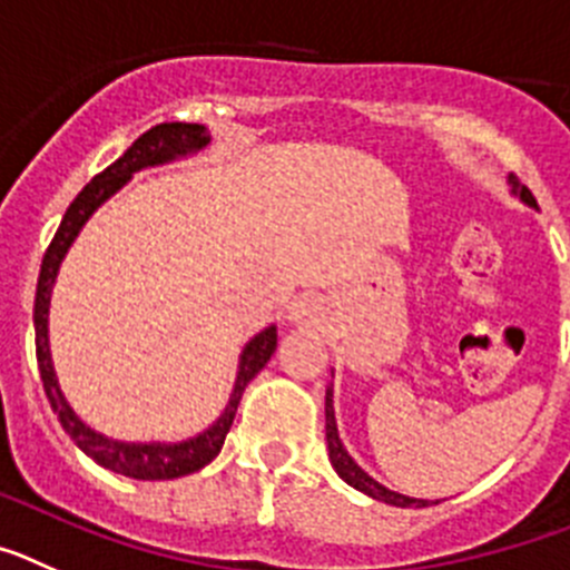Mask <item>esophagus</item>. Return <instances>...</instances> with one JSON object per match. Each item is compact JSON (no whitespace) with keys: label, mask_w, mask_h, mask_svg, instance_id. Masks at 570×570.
<instances>
[{"label":"esophagus","mask_w":570,"mask_h":570,"mask_svg":"<svg viewBox=\"0 0 570 570\" xmlns=\"http://www.w3.org/2000/svg\"><path fill=\"white\" fill-rule=\"evenodd\" d=\"M289 321L295 323V326H317V321H321V304H317L315 297H297L295 304L289 306Z\"/></svg>","instance_id":"1"}]
</instances>
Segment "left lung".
I'll use <instances>...</instances> for the list:
<instances>
[{"label": "left lung", "mask_w": 570, "mask_h": 570, "mask_svg": "<svg viewBox=\"0 0 570 570\" xmlns=\"http://www.w3.org/2000/svg\"><path fill=\"white\" fill-rule=\"evenodd\" d=\"M509 187H511V196L520 198L525 207L537 209L534 196H531V193H528V187H522L514 176H509ZM326 445H330L332 469H335L337 476H341L343 483L352 485V489L363 491V494L372 497V500L386 502V505H397V509H409V505H414V509H423V505H429V500H417V497H406V494H397V491L386 489V485L377 483L372 474H366V471L355 463V458H352V454L346 451V445H343L341 432H337L335 389H332V383L326 386Z\"/></svg>", "instance_id": "left-lung-1"}]
</instances>
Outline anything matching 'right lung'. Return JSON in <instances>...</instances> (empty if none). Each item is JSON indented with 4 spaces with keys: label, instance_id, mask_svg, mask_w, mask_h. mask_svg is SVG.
Wrapping results in <instances>:
<instances>
[{
    "label": "right lung",
    "instance_id": "right-lung-1",
    "mask_svg": "<svg viewBox=\"0 0 570 570\" xmlns=\"http://www.w3.org/2000/svg\"><path fill=\"white\" fill-rule=\"evenodd\" d=\"M213 136L204 125H187V121H164L138 136L119 161H112L105 173L94 178L81 189L76 202L70 204L53 240H50L48 253L42 258L39 269V284H36V304H33V330H36V361H39V374H42L45 394L50 400V409L59 417L61 429L68 438L85 451L87 458L99 463L101 469H110L116 474L132 476V480H176V476L193 474L204 469L209 460L218 458L224 438H227L229 425H233L235 412H238L240 394L247 389L255 374L269 363L278 346V326L269 323L266 330L249 337L247 346L240 348L238 368H235V383L229 392L227 406L204 432L193 434L178 443H164V440H150V443H138V440H116L107 434L96 432L94 425L76 414L70 400L65 397L59 383V374L53 366V352H50V295H53L56 278H59V266L65 255L70 253L73 240L79 238L81 227L90 222V215L119 193L136 173L150 170V167H164V164L181 161V158L196 156L207 150Z\"/></svg>",
    "mask_w": 570,
    "mask_h": 570
}]
</instances>
